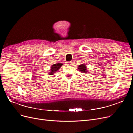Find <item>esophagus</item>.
I'll return each mask as SVG.
<instances>
[{
    "instance_id": "esophagus-1",
    "label": "esophagus",
    "mask_w": 133,
    "mask_h": 133,
    "mask_svg": "<svg viewBox=\"0 0 133 133\" xmlns=\"http://www.w3.org/2000/svg\"><path fill=\"white\" fill-rule=\"evenodd\" d=\"M72 61H70V62H67L66 63V65L67 66H71L72 65Z\"/></svg>"
}]
</instances>
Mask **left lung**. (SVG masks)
Returning <instances> with one entry per match:
<instances>
[{
    "label": "left lung",
    "instance_id": "obj_1",
    "mask_svg": "<svg viewBox=\"0 0 133 133\" xmlns=\"http://www.w3.org/2000/svg\"><path fill=\"white\" fill-rule=\"evenodd\" d=\"M78 69H79V71L81 72L82 73H87V66H86V65L84 64H81L80 65H79L78 67Z\"/></svg>",
    "mask_w": 133,
    "mask_h": 133
}]
</instances>
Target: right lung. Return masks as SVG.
Returning a JSON list of instances; mask_svg holds the SVG:
<instances>
[{
	"label": "right lung",
	"instance_id": "add662e5",
	"mask_svg": "<svg viewBox=\"0 0 133 133\" xmlns=\"http://www.w3.org/2000/svg\"><path fill=\"white\" fill-rule=\"evenodd\" d=\"M63 65L62 64H55L51 66V69H50V72L48 73L49 75H52L55 73L59 70V69Z\"/></svg>",
	"mask_w": 133,
	"mask_h": 133
}]
</instances>
